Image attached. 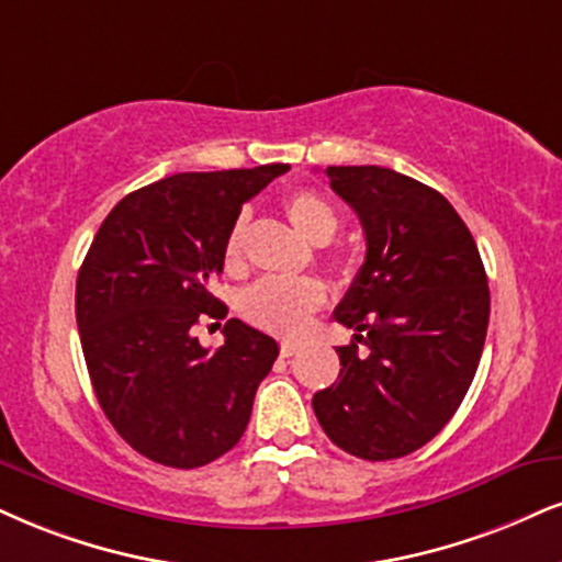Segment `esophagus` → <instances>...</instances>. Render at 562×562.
I'll return each instance as SVG.
<instances>
[{
    "label": "esophagus",
    "mask_w": 562,
    "mask_h": 562,
    "mask_svg": "<svg viewBox=\"0 0 562 562\" xmlns=\"http://www.w3.org/2000/svg\"><path fill=\"white\" fill-rule=\"evenodd\" d=\"M296 351H300V346H296V344H292V341L281 344V357H294Z\"/></svg>",
    "instance_id": "esophagus-1"
}]
</instances>
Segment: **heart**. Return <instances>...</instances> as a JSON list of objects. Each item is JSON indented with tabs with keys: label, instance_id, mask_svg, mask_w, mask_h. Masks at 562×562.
Returning <instances> with one entry per match:
<instances>
[{
	"label": "heart",
	"instance_id": "obj_1",
	"mask_svg": "<svg viewBox=\"0 0 562 562\" xmlns=\"http://www.w3.org/2000/svg\"><path fill=\"white\" fill-rule=\"evenodd\" d=\"M283 211L292 224L315 245H323L336 234L338 216L334 205L313 190H296L286 198ZM224 266L237 268L245 252V218H237L228 228L224 239ZM325 302V286L317 279L300 276V279H283L268 276L255 281L239 296V310L249 323L276 336H300L307 328V321Z\"/></svg>",
	"mask_w": 562,
	"mask_h": 562
}]
</instances>
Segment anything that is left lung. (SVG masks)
Here are the masks:
<instances>
[{"label": "left lung", "mask_w": 562, "mask_h": 562, "mask_svg": "<svg viewBox=\"0 0 562 562\" xmlns=\"http://www.w3.org/2000/svg\"><path fill=\"white\" fill-rule=\"evenodd\" d=\"M367 237L364 266L336 307L355 328L338 380L313 396L330 440L364 461L414 453L448 425L480 364L490 289L480 249L432 187L383 166H328Z\"/></svg>", "instance_id": "left-lung-1"}]
</instances>
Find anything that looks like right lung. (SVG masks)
Listing matches in <instances>:
<instances>
[{
	"instance_id": "right-lung-1",
	"label": "right lung",
	"mask_w": 562,
	"mask_h": 562,
	"mask_svg": "<svg viewBox=\"0 0 562 562\" xmlns=\"http://www.w3.org/2000/svg\"><path fill=\"white\" fill-rule=\"evenodd\" d=\"M286 171L268 164L166 177L122 198L93 237L75 286L82 355L106 419L145 459L205 467L245 435L279 344L232 317L211 351L192 325L226 317L211 281L224 270L228 228Z\"/></svg>"
}]
</instances>
